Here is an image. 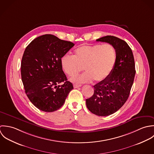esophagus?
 <instances>
[{
    "label": "esophagus",
    "instance_id": "obj_1",
    "mask_svg": "<svg viewBox=\"0 0 154 154\" xmlns=\"http://www.w3.org/2000/svg\"><path fill=\"white\" fill-rule=\"evenodd\" d=\"M82 86V85H74V88H80V87H81Z\"/></svg>",
    "mask_w": 154,
    "mask_h": 154
}]
</instances>
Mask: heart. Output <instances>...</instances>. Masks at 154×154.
I'll list each match as a JSON object with an SVG mask.
<instances>
[{
  "mask_svg": "<svg viewBox=\"0 0 154 154\" xmlns=\"http://www.w3.org/2000/svg\"><path fill=\"white\" fill-rule=\"evenodd\" d=\"M117 51L109 43L85 45L76 48L74 56L64 55L61 59L63 71L70 77L82 71L86 72L75 76L71 80L77 83L100 82L112 73L116 62Z\"/></svg>",
  "mask_w": 154,
  "mask_h": 154,
  "instance_id": "1",
  "label": "heart"
}]
</instances>
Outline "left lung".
I'll list each match as a JSON object with an SVG mask.
<instances>
[{
  "label": "left lung",
  "mask_w": 154,
  "mask_h": 154,
  "mask_svg": "<svg viewBox=\"0 0 154 154\" xmlns=\"http://www.w3.org/2000/svg\"><path fill=\"white\" fill-rule=\"evenodd\" d=\"M96 41L113 45L117 55L111 75L93 86L92 96L86 100V106L92 113L104 117L117 111L127 100L136 74L135 64L132 51L123 40L106 35Z\"/></svg>",
  "instance_id": "obj_1"
}]
</instances>
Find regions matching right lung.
<instances>
[{"label": "right lung", "mask_w": 154, "mask_h": 154, "mask_svg": "<svg viewBox=\"0 0 154 154\" xmlns=\"http://www.w3.org/2000/svg\"><path fill=\"white\" fill-rule=\"evenodd\" d=\"M74 45L55 35L45 34L26 48L21 65L22 82L29 100L40 110H58L73 89L62 70L61 59ZM62 82L63 85H58Z\"/></svg>", "instance_id": "right-lung-1"}]
</instances>
